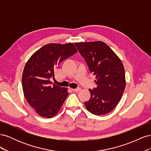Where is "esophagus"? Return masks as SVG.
<instances>
[{"instance_id":"1","label":"esophagus","mask_w":151,"mask_h":151,"mask_svg":"<svg viewBox=\"0 0 151 151\" xmlns=\"http://www.w3.org/2000/svg\"><path fill=\"white\" fill-rule=\"evenodd\" d=\"M72 90L74 91V92H78V91H79L81 90V88H77L76 89H72Z\"/></svg>"}]
</instances>
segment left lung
I'll return each mask as SVG.
<instances>
[{"label":"left lung","instance_id":"obj_1","mask_svg":"<svg viewBox=\"0 0 151 151\" xmlns=\"http://www.w3.org/2000/svg\"><path fill=\"white\" fill-rule=\"evenodd\" d=\"M89 70L96 76L97 88L89 89L91 98L85 102L88 110L95 115L109 113L119 103L126 86L124 67L108 45L98 42L76 43Z\"/></svg>","mask_w":151,"mask_h":151}]
</instances>
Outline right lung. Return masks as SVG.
<instances>
[{"label":"right lung","instance_id":"1","mask_svg":"<svg viewBox=\"0 0 151 151\" xmlns=\"http://www.w3.org/2000/svg\"><path fill=\"white\" fill-rule=\"evenodd\" d=\"M77 52L75 45L49 43L35 52L26 62L22 76V86L27 102L38 115L52 118L60 110L68 95L67 88L50 81L55 68Z\"/></svg>","mask_w":151,"mask_h":151}]
</instances>
